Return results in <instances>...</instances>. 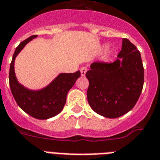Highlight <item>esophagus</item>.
I'll use <instances>...</instances> for the list:
<instances>
[{
    "label": "esophagus",
    "mask_w": 160,
    "mask_h": 160,
    "mask_svg": "<svg viewBox=\"0 0 160 160\" xmlns=\"http://www.w3.org/2000/svg\"><path fill=\"white\" fill-rule=\"evenodd\" d=\"M88 71V68L87 67H82L80 68V73H81L82 76H84L86 74V72Z\"/></svg>",
    "instance_id": "1"
}]
</instances>
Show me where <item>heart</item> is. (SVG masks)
<instances>
[{
    "mask_svg": "<svg viewBox=\"0 0 160 160\" xmlns=\"http://www.w3.org/2000/svg\"><path fill=\"white\" fill-rule=\"evenodd\" d=\"M105 47H106V46H105ZM111 55H112V51H111V50H109V49L105 50V55H104V56H105V59H109V57L111 56Z\"/></svg>",
    "mask_w": 160,
    "mask_h": 160,
    "instance_id": "obj_1",
    "label": "heart"
}]
</instances>
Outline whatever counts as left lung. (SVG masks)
<instances>
[{"label":"left lung","instance_id":"obj_1","mask_svg":"<svg viewBox=\"0 0 160 160\" xmlns=\"http://www.w3.org/2000/svg\"><path fill=\"white\" fill-rule=\"evenodd\" d=\"M86 72L89 81L87 97L92 110L108 118H117L137 103L144 83L140 52L127 38L113 63L95 62Z\"/></svg>","mask_w":160,"mask_h":160}]
</instances>
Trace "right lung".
Listing matches in <instances>:
<instances>
[{
    "instance_id": "obj_1",
    "label": "right lung",
    "mask_w": 160,
    "mask_h": 160,
    "mask_svg": "<svg viewBox=\"0 0 160 160\" xmlns=\"http://www.w3.org/2000/svg\"><path fill=\"white\" fill-rule=\"evenodd\" d=\"M37 35L22 41L14 51L9 68V86L17 104L22 110L36 119L44 120L56 116L63 110L67 95L80 76V72L60 73L44 88L32 90L20 84L15 75L14 62L25 46Z\"/></svg>"
}]
</instances>
